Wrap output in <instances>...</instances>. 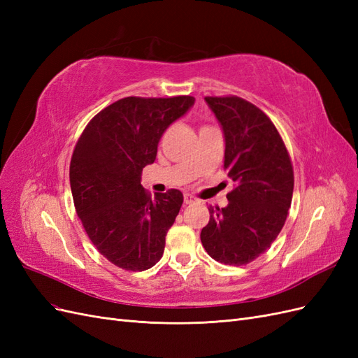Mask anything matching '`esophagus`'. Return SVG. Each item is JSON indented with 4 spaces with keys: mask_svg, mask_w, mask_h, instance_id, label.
Wrapping results in <instances>:
<instances>
[{
    "mask_svg": "<svg viewBox=\"0 0 358 358\" xmlns=\"http://www.w3.org/2000/svg\"><path fill=\"white\" fill-rule=\"evenodd\" d=\"M194 201H196V199H194L191 194H185V196H183V203H185V204H191Z\"/></svg>",
    "mask_w": 358,
    "mask_h": 358,
    "instance_id": "esophagus-1",
    "label": "esophagus"
}]
</instances>
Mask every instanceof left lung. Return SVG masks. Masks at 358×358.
Segmentation results:
<instances>
[{
    "instance_id": "8db88e82",
    "label": "left lung",
    "mask_w": 358,
    "mask_h": 358,
    "mask_svg": "<svg viewBox=\"0 0 358 358\" xmlns=\"http://www.w3.org/2000/svg\"><path fill=\"white\" fill-rule=\"evenodd\" d=\"M225 137L224 170L234 182L227 208H209L200 234L213 259L229 266L254 262L285 224L294 171L282 137L270 117L241 96H206Z\"/></svg>"
}]
</instances>
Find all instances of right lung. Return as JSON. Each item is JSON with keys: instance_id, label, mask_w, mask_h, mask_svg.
I'll use <instances>...</instances> for the list:
<instances>
[{"instance_id": "1", "label": "right lung", "mask_w": 358, "mask_h": 358, "mask_svg": "<svg viewBox=\"0 0 358 358\" xmlns=\"http://www.w3.org/2000/svg\"><path fill=\"white\" fill-rule=\"evenodd\" d=\"M194 96H127L85 127L73 150L70 185L76 212L99 252L115 266L143 272L155 266L183 203L179 189L150 194L140 185L158 142L185 115Z\"/></svg>"}]
</instances>
